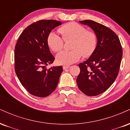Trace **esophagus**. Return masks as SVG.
I'll return each mask as SVG.
<instances>
[{
	"label": "esophagus",
	"mask_w": 130,
	"mask_h": 130,
	"mask_svg": "<svg viewBox=\"0 0 130 130\" xmlns=\"http://www.w3.org/2000/svg\"><path fill=\"white\" fill-rule=\"evenodd\" d=\"M70 68V66H62V68H63V69L64 70V69H68V68Z\"/></svg>",
	"instance_id": "34e87169"
}]
</instances>
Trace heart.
Returning a JSON list of instances; mask_svg holds the SVG:
<instances>
[{
  "label": "heart",
  "instance_id": "b5f03b06",
  "mask_svg": "<svg viewBox=\"0 0 130 130\" xmlns=\"http://www.w3.org/2000/svg\"><path fill=\"white\" fill-rule=\"evenodd\" d=\"M58 31L64 41L73 40L71 51H62L56 56L60 64L70 65L81 58L92 55L97 45V36L94 32L87 31L86 28L75 22H70L62 25ZM55 32H51L47 38L48 46L55 52L62 50L64 40Z\"/></svg>",
  "mask_w": 130,
  "mask_h": 130
}]
</instances>
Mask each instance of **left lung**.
<instances>
[{"label": "left lung", "mask_w": 130, "mask_h": 130, "mask_svg": "<svg viewBox=\"0 0 130 130\" xmlns=\"http://www.w3.org/2000/svg\"><path fill=\"white\" fill-rule=\"evenodd\" d=\"M79 22L94 31L97 43L89 58L78 64L80 72L77 83L86 95L95 96L106 91L117 78L122 58V48L118 36L110 28L91 20Z\"/></svg>", "instance_id": "1"}]
</instances>
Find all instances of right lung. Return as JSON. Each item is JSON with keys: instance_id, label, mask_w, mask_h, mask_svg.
<instances>
[{"instance_id": "add662e5", "label": "right lung", "mask_w": 130, "mask_h": 130, "mask_svg": "<svg viewBox=\"0 0 130 130\" xmlns=\"http://www.w3.org/2000/svg\"><path fill=\"white\" fill-rule=\"evenodd\" d=\"M61 24L55 20H41L28 26L18 39L14 50L15 72L31 95L47 97L57 86L62 67L53 66L48 70L43 68L55 60L47 38L53 29Z\"/></svg>"}]
</instances>
